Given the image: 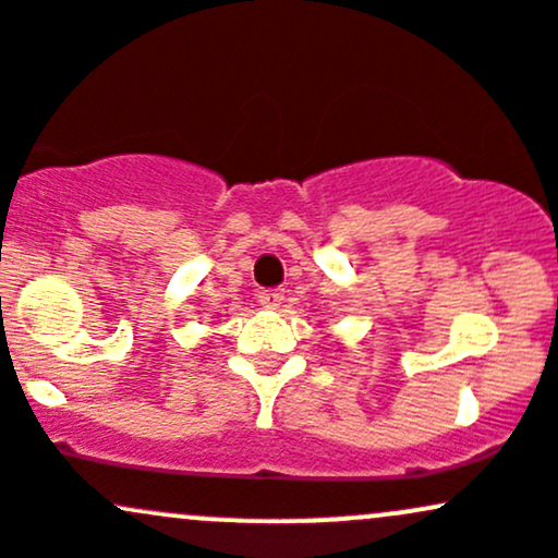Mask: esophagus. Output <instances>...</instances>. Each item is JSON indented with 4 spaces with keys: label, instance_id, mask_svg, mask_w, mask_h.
Returning <instances> with one entry per match:
<instances>
[{
    "label": "esophagus",
    "instance_id": "34e87169",
    "mask_svg": "<svg viewBox=\"0 0 558 558\" xmlns=\"http://www.w3.org/2000/svg\"><path fill=\"white\" fill-rule=\"evenodd\" d=\"M281 301H284V292L281 290H263V292H257V303H260L263 308H279L281 306Z\"/></svg>",
    "mask_w": 558,
    "mask_h": 558
}]
</instances>
